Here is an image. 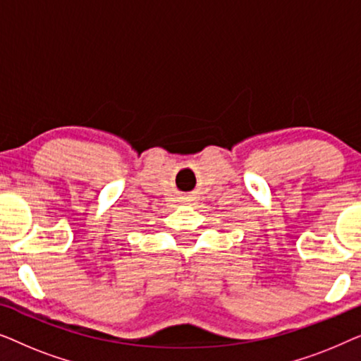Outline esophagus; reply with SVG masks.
<instances>
[{
  "label": "esophagus",
  "instance_id": "esophagus-1",
  "mask_svg": "<svg viewBox=\"0 0 361 361\" xmlns=\"http://www.w3.org/2000/svg\"><path fill=\"white\" fill-rule=\"evenodd\" d=\"M185 202H187V204H189V202H192V199H185Z\"/></svg>",
  "mask_w": 361,
  "mask_h": 361
}]
</instances>
